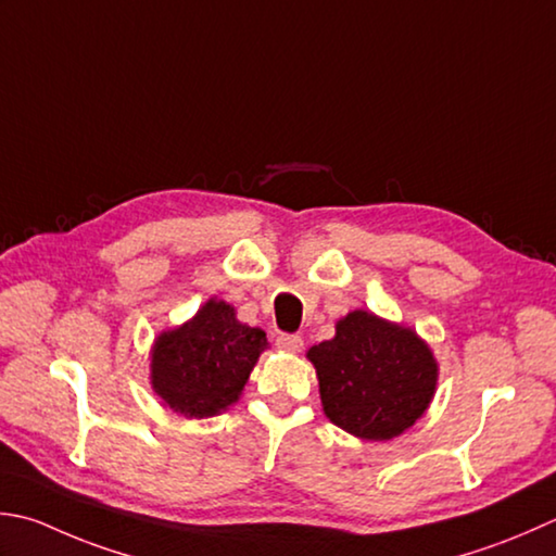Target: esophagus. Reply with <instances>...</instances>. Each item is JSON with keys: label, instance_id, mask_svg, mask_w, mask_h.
I'll return each mask as SVG.
<instances>
[{"label": "esophagus", "instance_id": "1", "mask_svg": "<svg viewBox=\"0 0 556 556\" xmlns=\"http://www.w3.org/2000/svg\"><path fill=\"white\" fill-rule=\"evenodd\" d=\"M277 346L281 352H289V354H299L303 350V340L299 334H279L277 337Z\"/></svg>", "mask_w": 556, "mask_h": 556}]
</instances>
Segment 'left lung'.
Returning a JSON list of instances; mask_svg holds the SVG:
<instances>
[{"mask_svg": "<svg viewBox=\"0 0 556 556\" xmlns=\"http://www.w3.org/2000/svg\"><path fill=\"white\" fill-rule=\"evenodd\" d=\"M334 427L364 441H390L429 409L439 362L421 337L393 320L356 308L334 323V337L306 352Z\"/></svg>", "mask_w": 556, "mask_h": 556, "instance_id": "8db88e82", "label": "left lung"}]
</instances>
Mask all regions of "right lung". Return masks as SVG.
I'll return each mask as SVG.
<instances>
[{
	"label": "right lung",
	"mask_w": 556,
	"mask_h": 556,
	"mask_svg": "<svg viewBox=\"0 0 556 556\" xmlns=\"http://www.w3.org/2000/svg\"><path fill=\"white\" fill-rule=\"evenodd\" d=\"M267 337L236 318L231 303L212 296L178 328L163 330L149 352V383L188 419L216 417L238 402Z\"/></svg>",
	"instance_id": "right-lung-1"
}]
</instances>
